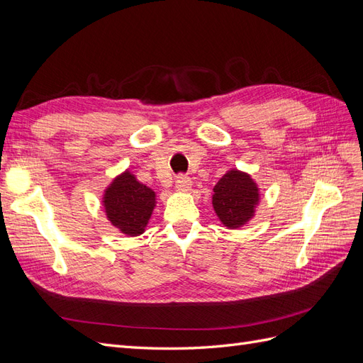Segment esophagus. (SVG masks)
Wrapping results in <instances>:
<instances>
[{"label": "esophagus", "instance_id": "esophagus-1", "mask_svg": "<svg viewBox=\"0 0 363 363\" xmlns=\"http://www.w3.org/2000/svg\"><path fill=\"white\" fill-rule=\"evenodd\" d=\"M191 186H192V182L188 175H184V174L177 175V180H175V189L180 192H186L191 189Z\"/></svg>", "mask_w": 363, "mask_h": 363}]
</instances>
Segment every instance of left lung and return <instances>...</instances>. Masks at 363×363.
I'll return each mask as SVG.
<instances>
[{"label":"left lung","mask_w":363,"mask_h":363,"mask_svg":"<svg viewBox=\"0 0 363 363\" xmlns=\"http://www.w3.org/2000/svg\"><path fill=\"white\" fill-rule=\"evenodd\" d=\"M259 203L257 184L248 174L238 169L228 171L215 184L212 204L215 212L227 228H238L255 216Z\"/></svg>","instance_id":"obj_1"}]
</instances>
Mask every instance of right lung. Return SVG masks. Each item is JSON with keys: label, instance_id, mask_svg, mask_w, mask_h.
Masks as SVG:
<instances>
[{"label": "right lung", "instance_id": "obj_1", "mask_svg": "<svg viewBox=\"0 0 363 363\" xmlns=\"http://www.w3.org/2000/svg\"><path fill=\"white\" fill-rule=\"evenodd\" d=\"M104 211L121 233L139 236L144 233L148 219L156 206V194L125 171L111 183L104 192Z\"/></svg>", "mask_w": 363, "mask_h": 363}]
</instances>
